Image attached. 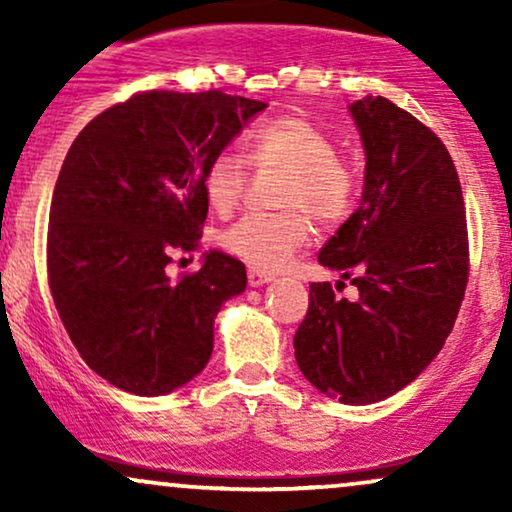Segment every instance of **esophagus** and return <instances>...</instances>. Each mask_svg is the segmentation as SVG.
<instances>
[{
  "mask_svg": "<svg viewBox=\"0 0 512 512\" xmlns=\"http://www.w3.org/2000/svg\"><path fill=\"white\" fill-rule=\"evenodd\" d=\"M274 279V274L264 272V269H257V267H250L248 269V284L250 286H262V284H269V281Z\"/></svg>",
  "mask_w": 512,
  "mask_h": 512,
  "instance_id": "esophagus-1",
  "label": "esophagus"
}]
</instances>
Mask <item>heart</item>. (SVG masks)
I'll list each match as a JSON object with an SVG mask.
<instances>
[{"label":"heart","instance_id":"heart-1","mask_svg":"<svg viewBox=\"0 0 512 512\" xmlns=\"http://www.w3.org/2000/svg\"><path fill=\"white\" fill-rule=\"evenodd\" d=\"M250 161L260 170H284L276 214H245L221 233V245L252 267L279 269L308 243L313 221L332 226L349 216L358 195L351 163L337 154L330 134L308 117L279 115L250 134ZM245 156L221 149L204 166L202 187L209 207L228 214L248 190Z\"/></svg>","mask_w":512,"mask_h":512}]
</instances>
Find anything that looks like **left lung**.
Instances as JSON below:
<instances>
[{
	"label": "left lung",
	"mask_w": 512,
	"mask_h": 512,
	"mask_svg": "<svg viewBox=\"0 0 512 512\" xmlns=\"http://www.w3.org/2000/svg\"><path fill=\"white\" fill-rule=\"evenodd\" d=\"M349 110L366 149L361 207L317 260L358 293L349 301L330 281L310 284L293 349L317 390L373 404L407 387L455 325L469 276L467 214L438 134L383 96Z\"/></svg>",
	"instance_id": "left-lung-1"
}]
</instances>
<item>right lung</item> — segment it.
I'll return each mask as SVG.
<instances>
[{"label":"right lung","mask_w":512,"mask_h":512,"mask_svg":"<svg viewBox=\"0 0 512 512\" xmlns=\"http://www.w3.org/2000/svg\"><path fill=\"white\" fill-rule=\"evenodd\" d=\"M267 103L219 91H139L69 146L50 204L48 284L86 366L139 397L190 383L214 349V317L245 291L221 250L170 281L173 252L199 248L202 173Z\"/></svg>","instance_id":"right-lung-1"}]
</instances>
